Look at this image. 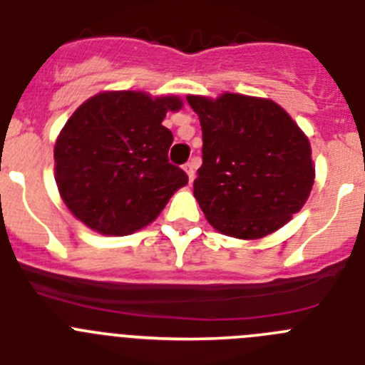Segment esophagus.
<instances>
[{"mask_svg": "<svg viewBox=\"0 0 365 365\" xmlns=\"http://www.w3.org/2000/svg\"><path fill=\"white\" fill-rule=\"evenodd\" d=\"M195 160H190V162H187L185 165H183V170L187 173V176H189V182H192L195 180Z\"/></svg>", "mask_w": 365, "mask_h": 365, "instance_id": "34e87169", "label": "esophagus"}]
</instances>
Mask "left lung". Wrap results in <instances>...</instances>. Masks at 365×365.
Masks as SVG:
<instances>
[{"instance_id": "1", "label": "left lung", "mask_w": 365, "mask_h": 365, "mask_svg": "<svg viewBox=\"0 0 365 365\" xmlns=\"http://www.w3.org/2000/svg\"><path fill=\"white\" fill-rule=\"evenodd\" d=\"M187 101L203 140L195 198L212 227L255 240L285 225L314 183L305 134L271 100L227 93Z\"/></svg>"}]
</instances>
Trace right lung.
Instances as JSON below:
<instances>
[{"label": "right lung", "mask_w": 365, "mask_h": 365, "mask_svg": "<svg viewBox=\"0 0 365 365\" xmlns=\"http://www.w3.org/2000/svg\"><path fill=\"white\" fill-rule=\"evenodd\" d=\"M180 107L175 96L133 91L101 93L78 107L54 147L56 183L72 215L101 235L149 225L189 182L169 163L173 133L162 125Z\"/></svg>", "instance_id": "add662e5"}]
</instances>
